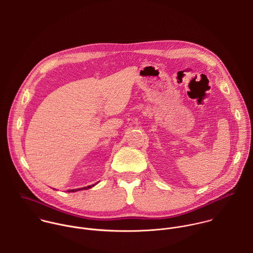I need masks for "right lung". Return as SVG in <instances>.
Wrapping results in <instances>:
<instances>
[{"label":"right lung","instance_id":"obj_1","mask_svg":"<svg viewBox=\"0 0 253 253\" xmlns=\"http://www.w3.org/2000/svg\"><path fill=\"white\" fill-rule=\"evenodd\" d=\"M96 184H93V185H90V186H87V187H84V188H79V189H75V190H68V192H76V191H80V190H84V189H90L92 187H94Z\"/></svg>","mask_w":253,"mask_h":253}]
</instances>
